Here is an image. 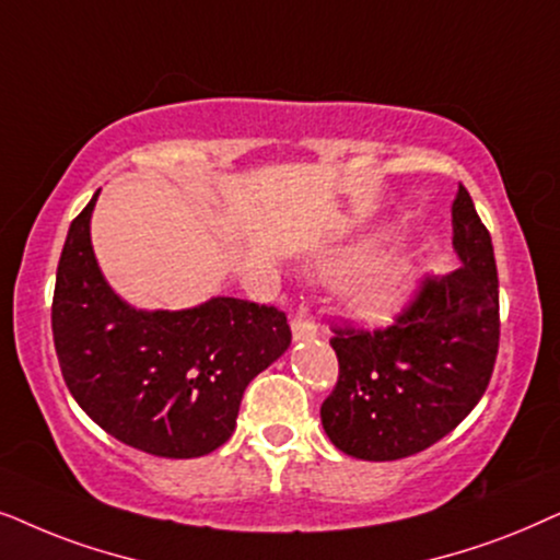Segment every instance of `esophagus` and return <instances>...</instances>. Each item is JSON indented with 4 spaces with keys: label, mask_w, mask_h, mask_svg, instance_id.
<instances>
[{
    "label": "esophagus",
    "mask_w": 560,
    "mask_h": 560,
    "mask_svg": "<svg viewBox=\"0 0 560 560\" xmlns=\"http://www.w3.org/2000/svg\"><path fill=\"white\" fill-rule=\"evenodd\" d=\"M292 335L294 340H312L317 335V325L315 319L307 315V310H300L292 317Z\"/></svg>",
    "instance_id": "obj_1"
}]
</instances>
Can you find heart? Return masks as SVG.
<instances>
[{"mask_svg":"<svg viewBox=\"0 0 560 560\" xmlns=\"http://www.w3.org/2000/svg\"><path fill=\"white\" fill-rule=\"evenodd\" d=\"M382 245L361 243L332 253L319 264V273L332 287H350V310L366 325H384L405 307L415 284V264L407 256H394L378 264Z\"/></svg>","mask_w":560,"mask_h":560,"instance_id":"obj_1","label":"heart"}]
</instances>
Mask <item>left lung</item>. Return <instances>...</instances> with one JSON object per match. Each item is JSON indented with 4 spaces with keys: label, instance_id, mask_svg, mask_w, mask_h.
Here are the masks:
<instances>
[{
    "label": "left lung",
    "instance_id": "8db88e82",
    "mask_svg": "<svg viewBox=\"0 0 560 560\" xmlns=\"http://www.w3.org/2000/svg\"><path fill=\"white\" fill-rule=\"evenodd\" d=\"M460 266L428 276L386 330H335L340 376L319 417L335 448L361 460L415 456L479 405L499 348V279L491 235L464 186L453 202Z\"/></svg>",
    "mask_w": 560,
    "mask_h": 560
}]
</instances>
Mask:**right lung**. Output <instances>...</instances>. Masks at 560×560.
I'll use <instances>...</instances> for the list:
<instances>
[{
  "instance_id": "1",
  "label": "right lung",
  "mask_w": 560,
  "mask_h": 560,
  "mask_svg": "<svg viewBox=\"0 0 560 560\" xmlns=\"http://www.w3.org/2000/svg\"><path fill=\"white\" fill-rule=\"evenodd\" d=\"M94 194L66 235L54 342L79 407L119 443L199 458L235 432L245 386L287 353V315L235 296L189 310H138L107 284L92 248Z\"/></svg>"
}]
</instances>
